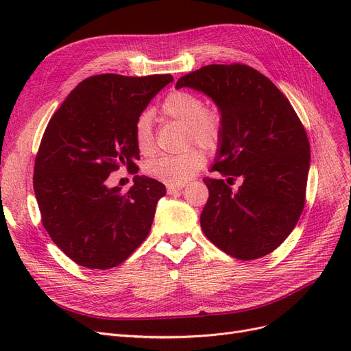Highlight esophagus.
Instances as JSON below:
<instances>
[{
    "label": "esophagus",
    "mask_w": 351,
    "mask_h": 351,
    "mask_svg": "<svg viewBox=\"0 0 351 351\" xmlns=\"http://www.w3.org/2000/svg\"><path fill=\"white\" fill-rule=\"evenodd\" d=\"M183 189V184H180V186H167V193L168 195H173V193H177V192H180V190Z\"/></svg>",
    "instance_id": "34e87169"
}]
</instances>
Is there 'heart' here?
I'll return each instance as SVG.
<instances>
[{
  "label": "heart",
  "mask_w": 351,
  "mask_h": 351,
  "mask_svg": "<svg viewBox=\"0 0 351 351\" xmlns=\"http://www.w3.org/2000/svg\"><path fill=\"white\" fill-rule=\"evenodd\" d=\"M159 112L168 120L183 123L186 127V145L196 143L205 151H214L221 142L224 120L218 108L205 107V101L197 93L189 90L169 92L159 105ZM134 142L142 155H152L155 141L152 119L143 112L134 123ZM205 164L202 151L187 149L178 155H162L145 167L146 174L168 186H180L189 182Z\"/></svg>",
  "instance_id": "obj_1"
}]
</instances>
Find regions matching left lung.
<instances>
[{
    "instance_id": "obj_1",
    "label": "left lung",
    "mask_w": 351,
    "mask_h": 351,
    "mask_svg": "<svg viewBox=\"0 0 351 351\" xmlns=\"http://www.w3.org/2000/svg\"><path fill=\"white\" fill-rule=\"evenodd\" d=\"M212 98L224 130L210 171L200 227L218 249L252 261L277 249L299 221L306 202L311 146L290 101L246 64H209L177 80ZM239 178L242 186L230 189Z\"/></svg>"
}]
</instances>
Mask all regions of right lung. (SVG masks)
<instances>
[{
    "label": "right lung",
    "mask_w": 351,
    "mask_h": 351,
    "mask_svg": "<svg viewBox=\"0 0 351 351\" xmlns=\"http://www.w3.org/2000/svg\"><path fill=\"white\" fill-rule=\"evenodd\" d=\"M171 74H97L80 82L51 117L35 159L34 190L51 240L80 267H119L152 227L165 186L134 176L123 193L111 173H137L134 123Z\"/></svg>",
    "instance_id": "1"
}]
</instances>
